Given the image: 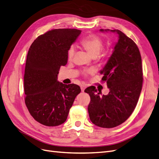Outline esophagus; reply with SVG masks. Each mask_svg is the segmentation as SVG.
<instances>
[{
    "instance_id": "1",
    "label": "esophagus",
    "mask_w": 159,
    "mask_h": 159,
    "mask_svg": "<svg viewBox=\"0 0 159 159\" xmlns=\"http://www.w3.org/2000/svg\"><path fill=\"white\" fill-rule=\"evenodd\" d=\"M85 88H86V85H85L83 84V85H81V91H82V92H84Z\"/></svg>"
}]
</instances>
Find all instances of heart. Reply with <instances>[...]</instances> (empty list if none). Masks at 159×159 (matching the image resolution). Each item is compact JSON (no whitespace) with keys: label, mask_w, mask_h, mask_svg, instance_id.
Wrapping results in <instances>:
<instances>
[{"label":"heart","mask_w":159,"mask_h":159,"mask_svg":"<svg viewBox=\"0 0 159 159\" xmlns=\"http://www.w3.org/2000/svg\"><path fill=\"white\" fill-rule=\"evenodd\" d=\"M80 46L84 50L88 52V54L93 58L97 57L103 47V42L99 36L91 34L84 38L80 42ZM75 54L74 47H71L68 52V57L69 60L73 59Z\"/></svg>","instance_id":"1"}]
</instances>
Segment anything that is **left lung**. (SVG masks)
Wrapping results in <instances>:
<instances>
[{"instance_id":"obj_1","label":"left lung","mask_w":159,"mask_h":159,"mask_svg":"<svg viewBox=\"0 0 159 159\" xmlns=\"http://www.w3.org/2000/svg\"><path fill=\"white\" fill-rule=\"evenodd\" d=\"M119 35L114 50L100 73L109 92L100 96L95 87L85 92L90 96L88 113L91 121L103 128H113L124 123L137 104L143 85V68L140 52L135 43L119 30H103Z\"/></svg>"}]
</instances>
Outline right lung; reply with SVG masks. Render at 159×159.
Instances as JSON below:
<instances>
[{
  "instance_id": "add662e5",
  "label": "right lung",
  "mask_w": 159,
  "mask_h": 159,
  "mask_svg": "<svg viewBox=\"0 0 159 159\" xmlns=\"http://www.w3.org/2000/svg\"><path fill=\"white\" fill-rule=\"evenodd\" d=\"M81 32L70 28L49 30L38 36L28 50L24 76L25 103L32 117L44 125L64 123L81 91L78 85H65L57 80Z\"/></svg>"
}]
</instances>
